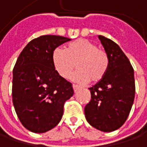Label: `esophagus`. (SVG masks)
I'll list each match as a JSON object with an SVG mask.
<instances>
[{
    "label": "esophagus",
    "mask_w": 147,
    "mask_h": 147,
    "mask_svg": "<svg viewBox=\"0 0 147 147\" xmlns=\"http://www.w3.org/2000/svg\"><path fill=\"white\" fill-rule=\"evenodd\" d=\"M72 88H73L74 91L76 92V90H77V89H78L80 87H79V86H77V85H75V84H73V85H72Z\"/></svg>",
    "instance_id": "1"
}]
</instances>
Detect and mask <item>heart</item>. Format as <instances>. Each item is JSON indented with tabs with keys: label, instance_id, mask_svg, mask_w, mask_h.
Segmentation results:
<instances>
[{
	"label": "heart",
	"instance_id": "heart-1",
	"mask_svg": "<svg viewBox=\"0 0 147 147\" xmlns=\"http://www.w3.org/2000/svg\"><path fill=\"white\" fill-rule=\"evenodd\" d=\"M109 63V56L104 49L83 38L66 45L65 51L56 48L52 53L53 66L64 79L70 77L76 64L78 71L71 76V80L80 83L100 81L106 74Z\"/></svg>",
	"mask_w": 147,
	"mask_h": 147
}]
</instances>
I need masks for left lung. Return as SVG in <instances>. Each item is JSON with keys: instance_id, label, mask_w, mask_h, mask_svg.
Instances as JSON below:
<instances>
[{"instance_id": "left-lung-1", "label": "left lung", "mask_w": 147, "mask_h": 147, "mask_svg": "<svg viewBox=\"0 0 147 147\" xmlns=\"http://www.w3.org/2000/svg\"><path fill=\"white\" fill-rule=\"evenodd\" d=\"M110 59L106 74L89 88L91 100L84 108L87 121L103 132L119 129L127 120L132 108L135 83L132 65L120 47L99 36Z\"/></svg>"}]
</instances>
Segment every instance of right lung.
<instances>
[{
	"mask_svg": "<svg viewBox=\"0 0 147 147\" xmlns=\"http://www.w3.org/2000/svg\"><path fill=\"white\" fill-rule=\"evenodd\" d=\"M71 39L46 35L30 41L19 54L13 71V102L28 130L45 133L60 122L64 104L74 94L72 84L57 73L53 50Z\"/></svg>",
	"mask_w": 147,
	"mask_h": 147,
	"instance_id": "add662e5",
	"label": "right lung"
}]
</instances>
